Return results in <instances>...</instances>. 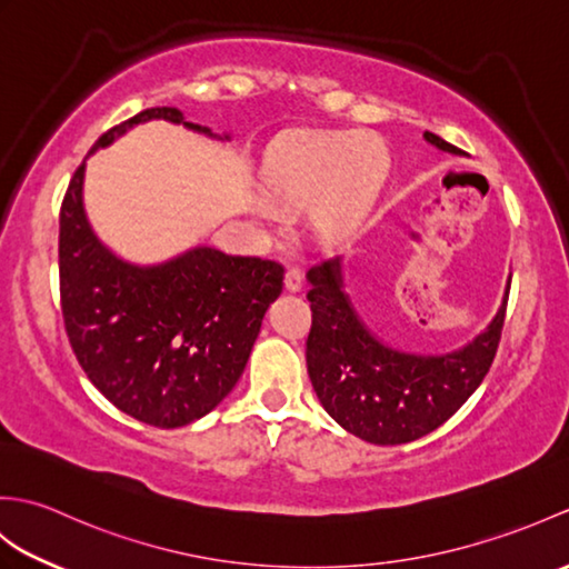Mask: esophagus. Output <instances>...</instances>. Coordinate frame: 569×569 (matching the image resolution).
Wrapping results in <instances>:
<instances>
[{
	"label": "esophagus",
	"instance_id": "34e87169",
	"mask_svg": "<svg viewBox=\"0 0 569 569\" xmlns=\"http://www.w3.org/2000/svg\"><path fill=\"white\" fill-rule=\"evenodd\" d=\"M283 283H286V291H291V293H296V291H300V288H303V276H300L296 266H291V269L286 271Z\"/></svg>",
	"mask_w": 569,
	"mask_h": 569
}]
</instances>
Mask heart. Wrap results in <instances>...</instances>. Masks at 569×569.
<instances>
[{
	"instance_id": "1",
	"label": "heart",
	"mask_w": 569,
	"mask_h": 569,
	"mask_svg": "<svg viewBox=\"0 0 569 569\" xmlns=\"http://www.w3.org/2000/svg\"><path fill=\"white\" fill-rule=\"evenodd\" d=\"M386 176L381 143L349 134H310L283 151L269 176L278 196L296 204L318 202L325 234L345 237L361 224L377 202Z\"/></svg>"
}]
</instances>
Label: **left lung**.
Masks as SVG:
<instances>
[{"mask_svg": "<svg viewBox=\"0 0 569 569\" xmlns=\"http://www.w3.org/2000/svg\"><path fill=\"white\" fill-rule=\"evenodd\" d=\"M422 137L445 153H462L432 131ZM308 281L312 389L322 408L361 440L401 445L440 428L479 389L497 357L509 286L499 312L475 340L452 352L410 355L383 345L361 322L345 291L340 257L312 266Z\"/></svg>", "mask_w": 569, "mask_h": 569, "instance_id": "obj_1", "label": "left lung"}]
</instances>
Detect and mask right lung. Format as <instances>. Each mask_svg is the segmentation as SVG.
Segmentation results:
<instances>
[{"mask_svg": "<svg viewBox=\"0 0 569 569\" xmlns=\"http://www.w3.org/2000/svg\"><path fill=\"white\" fill-rule=\"evenodd\" d=\"M163 119L210 139L176 107H151L112 127L90 153L131 127ZM84 161L60 204V308L72 352L100 393L153 428L208 416L234 389L261 320L281 296L283 266L192 247L163 263H131L102 244L82 204Z\"/></svg>", "mask_w": 569, "mask_h": 569, "instance_id": "add662e5", "label": "right lung"}]
</instances>
